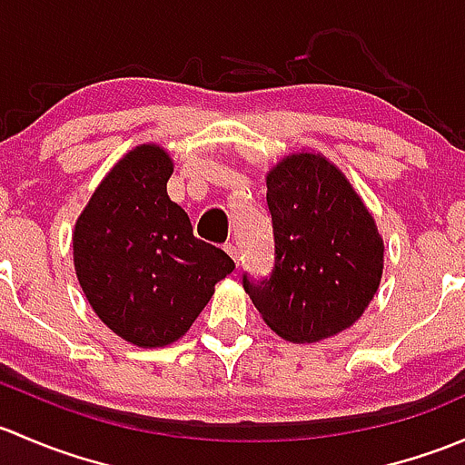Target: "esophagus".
Masks as SVG:
<instances>
[{
	"label": "esophagus",
	"mask_w": 465,
	"mask_h": 465,
	"mask_svg": "<svg viewBox=\"0 0 465 465\" xmlns=\"http://www.w3.org/2000/svg\"><path fill=\"white\" fill-rule=\"evenodd\" d=\"M224 252H227V254L233 259V262H236V265H238V261H241V254H238V247L233 245V242H227V245H224Z\"/></svg>",
	"instance_id": "obj_1"
}]
</instances>
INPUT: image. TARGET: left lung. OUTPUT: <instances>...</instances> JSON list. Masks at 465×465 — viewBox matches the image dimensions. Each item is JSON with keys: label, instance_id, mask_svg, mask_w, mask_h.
<instances>
[{"label": "left lung", "instance_id": "8db88e82", "mask_svg": "<svg viewBox=\"0 0 465 465\" xmlns=\"http://www.w3.org/2000/svg\"><path fill=\"white\" fill-rule=\"evenodd\" d=\"M274 262L242 288L283 340H323L358 320L382 274V241L346 177L322 154H290L267 175Z\"/></svg>", "mask_w": 465, "mask_h": 465}]
</instances>
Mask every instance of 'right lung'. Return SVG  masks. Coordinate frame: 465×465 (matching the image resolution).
Returning <instances> with one entry per match:
<instances>
[{
	"label": "right lung",
	"mask_w": 465,
	"mask_h": 465,
	"mask_svg": "<svg viewBox=\"0 0 465 465\" xmlns=\"http://www.w3.org/2000/svg\"><path fill=\"white\" fill-rule=\"evenodd\" d=\"M171 175L159 145H139L107 173L74 232V265L94 312L143 349L180 340L233 270L171 203Z\"/></svg>",
	"instance_id": "add662e5"
}]
</instances>
